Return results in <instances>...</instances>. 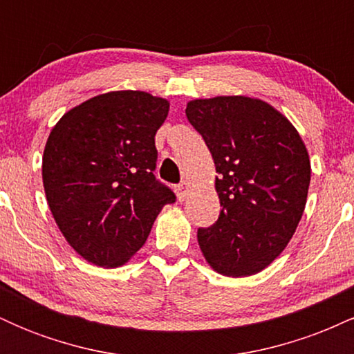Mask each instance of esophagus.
<instances>
[{
  "label": "esophagus",
  "mask_w": 354,
  "mask_h": 354,
  "mask_svg": "<svg viewBox=\"0 0 354 354\" xmlns=\"http://www.w3.org/2000/svg\"><path fill=\"white\" fill-rule=\"evenodd\" d=\"M188 194H189V185H188V183H186V181L180 183V185L176 186V196H178V200L185 201L186 198H188Z\"/></svg>",
  "instance_id": "34e87169"
}]
</instances>
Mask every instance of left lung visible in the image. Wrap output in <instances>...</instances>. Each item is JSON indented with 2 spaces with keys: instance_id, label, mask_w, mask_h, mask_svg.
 Listing matches in <instances>:
<instances>
[{
  "instance_id": "left-lung-1",
  "label": "left lung",
  "mask_w": 354,
  "mask_h": 354,
  "mask_svg": "<svg viewBox=\"0 0 354 354\" xmlns=\"http://www.w3.org/2000/svg\"><path fill=\"white\" fill-rule=\"evenodd\" d=\"M186 116L213 156L223 206L213 226L198 230L201 253L219 274L259 273L303 216L311 180L306 146L286 116L248 96L193 100Z\"/></svg>"
}]
</instances>
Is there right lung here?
<instances>
[{
    "mask_svg": "<svg viewBox=\"0 0 354 354\" xmlns=\"http://www.w3.org/2000/svg\"><path fill=\"white\" fill-rule=\"evenodd\" d=\"M168 111L169 101L149 93L109 91L70 109L48 136V205L70 246L93 265L128 263L176 200L153 174L154 136Z\"/></svg>",
    "mask_w": 354,
    "mask_h": 354,
    "instance_id": "add662e5",
    "label": "right lung"
}]
</instances>
